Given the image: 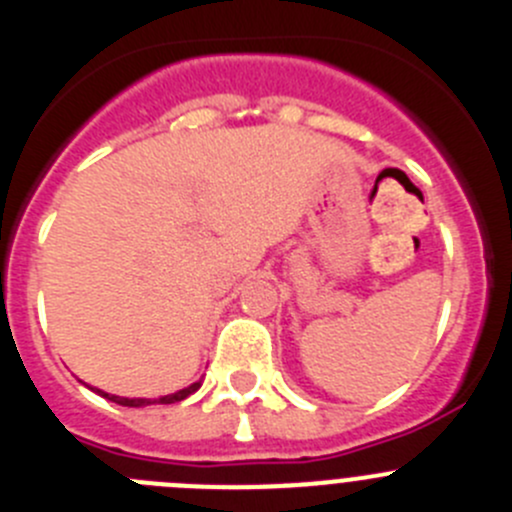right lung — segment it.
Segmentation results:
<instances>
[{"label":"right lung","mask_w":512,"mask_h":512,"mask_svg":"<svg viewBox=\"0 0 512 512\" xmlns=\"http://www.w3.org/2000/svg\"><path fill=\"white\" fill-rule=\"evenodd\" d=\"M200 388V382H195V385H190V388L180 390V393H172V395H165V398H157V400H147V398H117V395H109V393H102V390H97L102 398L112 400V403L117 405H124V408H145V405H170V403H180V400H185L187 395H192L195 390Z\"/></svg>","instance_id":"right-lung-1"}]
</instances>
